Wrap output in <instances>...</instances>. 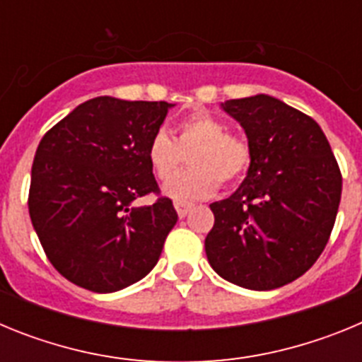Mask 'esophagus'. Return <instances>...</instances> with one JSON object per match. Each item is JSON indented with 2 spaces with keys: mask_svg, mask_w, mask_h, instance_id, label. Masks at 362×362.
<instances>
[{
  "mask_svg": "<svg viewBox=\"0 0 362 362\" xmlns=\"http://www.w3.org/2000/svg\"><path fill=\"white\" fill-rule=\"evenodd\" d=\"M174 206H175V212H177L179 217H185L192 210L190 203H181V201H175Z\"/></svg>",
  "mask_w": 362,
  "mask_h": 362,
  "instance_id": "esophagus-1",
  "label": "esophagus"
}]
</instances>
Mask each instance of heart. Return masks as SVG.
Listing matches in <instances>:
<instances>
[{
    "label": "heart",
    "mask_w": 362,
    "mask_h": 362,
    "mask_svg": "<svg viewBox=\"0 0 362 362\" xmlns=\"http://www.w3.org/2000/svg\"><path fill=\"white\" fill-rule=\"evenodd\" d=\"M189 153L191 168L175 176L173 172ZM146 159L156 177L170 182L163 194L174 201L206 199L219 188L238 183L248 172L252 161L250 145L239 136L228 134L225 121L212 114H194L175 124V137L158 130L150 137Z\"/></svg>",
    "instance_id": "obj_1"
}]
</instances>
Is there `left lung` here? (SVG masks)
<instances>
[{"label":"left lung","instance_id":"1","mask_svg":"<svg viewBox=\"0 0 362 362\" xmlns=\"http://www.w3.org/2000/svg\"><path fill=\"white\" fill-rule=\"evenodd\" d=\"M252 150L250 168L228 199L210 204L204 250L223 279L248 290L292 283L325 250L343 177L315 121L267 94L228 99Z\"/></svg>","mask_w":362,"mask_h":362}]
</instances>
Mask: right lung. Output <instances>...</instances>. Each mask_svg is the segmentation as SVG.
Returning a JSON list of instances; mask_svg holds the SVG:
<instances>
[{"mask_svg":"<svg viewBox=\"0 0 362 362\" xmlns=\"http://www.w3.org/2000/svg\"><path fill=\"white\" fill-rule=\"evenodd\" d=\"M166 101L99 95L45 134L32 163L28 212L45 254L81 288L110 293L137 283L159 261L177 214L158 192L146 159Z\"/></svg>","mask_w":362,"mask_h":362,"instance_id":"add662e5","label":"right lung"}]
</instances>
